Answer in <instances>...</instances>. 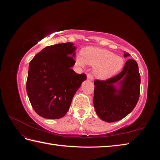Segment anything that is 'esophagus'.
I'll return each instance as SVG.
<instances>
[{
	"label": "esophagus",
	"mask_w": 160,
	"mask_h": 160,
	"mask_svg": "<svg viewBox=\"0 0 160 160\" xmlns=\"http://www.w3.org/2000/svg\"><path fill=\"white\" fill-rule=\"evenodd\" d=\"M87 78H88V79L89 81H93V76L92 75L91 73L88 74V75H87Z\"/></svg>",
	"instance_id": "34e87169"
}]
</instances>
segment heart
<instances>
[{
	"label": "heart",
	"mask_w": 160,
	"mask_h": 160,
	"mask_svg": "<svg viewBox=\"0 0 160 160\" xmlns=\"http://www.w3.org/2000/svg\"><path fill=\"white\" fill-rule=\"evenodd\" d=\"M75 63L80 67H84L86 64L95 67L96 76L100 79H106L122 69L123 60L108 50L87 47L82 49L81 55L75 57Z\"/></svg>",
	"instance_id": "b5f03b06"
}]
</instances>
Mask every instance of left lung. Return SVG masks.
Instances as JSON below:
<instances>
[{"instance_id":"left-lung-1","label":"left lung","mask_w":160,"mask_h":160,"mask_svg":"<svg viewBox=\"0 0 160 160\" xmlns=\"http://www.w3.org/2000/svg\"><path fill=\"white\" fill-rule=\"evenodd\" d=\"M129 56L124 52L125 57ZM140 82L138 65L133 59H128L122 71L116 76L106 81L95 80L93 105L99 118L111 123L126 117L137 105Z\"/></svg>"}]
</instances>
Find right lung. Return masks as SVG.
<instances>
[{
  "mask_svg": "<svg viewBox=\"0 0 160 160\" xmlns=\"http://www.w3.org/2000/svg\"><path fill=\"white\" fill-rule=\"evenodd\" d=\"M76 47L72 42L44 48L34 57L28 67L27 92L35 112L56 119L65 115L74 95L86 80L71 69L75 63Z\"/></svg>",
  "mask_w": 160,
  "mask_h": 160,
  "instance_id": "1",
  "label": "right lung"
}]
</instances>
